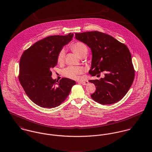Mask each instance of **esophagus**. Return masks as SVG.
I'll return each mask as SVG.
<instances>
[{"mask_svg":"<svg viewBox=\"0 0 152 152\" xmlns=\"http://www.w3.org/2000/svg\"><path fill=\"white\" fill-rule=\"evenodd\" d=\"M79 83L85 86V85H87V84H88V82H87V81H83V82H80Z\"/></svg>","mask_w":152,"mask_h":152,"instance_id":"obj_1","label":"esophagus"}]
</instances>
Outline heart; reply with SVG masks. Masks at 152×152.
I'll return each instance as SVG.
<instances>
[{"instance_id":"1","label":"heart","mask_w":152,"mask_h":152,"mask_svg":"<svg viewBox=\"0 0 152 152\" xmlns=\"http://www.w3.org/2000/svg\"><path fill=\"white\" fill-rule=\"evenodd\" d=\"M70 49L73 51L78 56L82 58L85 56L88 52L87 45L81 41H76L70 45ZM65 56V51L62 49L59 52L57 56V62L59 64L64 62ZM83 69L79 66H70L66 68L64 71V74L65 76L73 79H77L79 75L83 72Z\"/></svg>"}]
</instances>
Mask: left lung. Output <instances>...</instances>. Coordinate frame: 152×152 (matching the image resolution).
I'll return each instance as SVG.
<instances>
[{
    "instance_id": "obj_1",
    "label": "left lung",
    "mask_w": 152,
    "mask_h": 152,
    "mask_svg": "<svg viewBox=\"0 0 152 152\" xmlns=\"http://www.w3.org/2000/svg\"><path fill=\"white\" fill-rule=\"evenodd\" d=\"M75 38L86 44L92 52L89 73L105 77L90 80L96 91L91 95L101 104H112L121 100L127 93L134 80L135 70L128 48L113 37L96 31L75 33Z\"/></svg>"
}]
</instances>
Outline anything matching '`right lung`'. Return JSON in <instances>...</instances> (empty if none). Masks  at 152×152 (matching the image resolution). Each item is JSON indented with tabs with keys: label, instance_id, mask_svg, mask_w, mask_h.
<instances>
[{
	"label": "right lung",
	"instance_id": "add662e5",
	"mask_svg": "<svg viewBox=\"0 0 152 152\" xmlns=\"http://www.w3.org/2000/svg\"><path fill=\"white\" fill-rule=\"evenodd\" d=\"M73 34L51 35L24 51L20 58L18 79L29 99L43 108L59 106L68 97L76 82L68 78L52 79L51 69L57 65V56L72 40Z\"/></svg>",
	"mask_w": 152,
	"mask_h": 152
}]
</instances>
